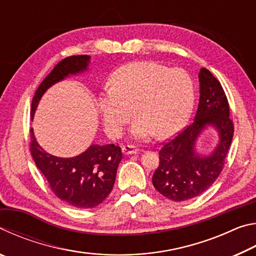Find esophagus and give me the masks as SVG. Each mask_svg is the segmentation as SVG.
<instances>
[{
  "instance_id": "esophagus-1",
  "label": "esophagus",
  "mask_w": 256,
  "mask_h": 256,
  "mask_svg": "<svg viewBox=\"0 0 256 256\" xmlns=\"http://www.w3.org/2000/svg\"><path fill=\"white\" fill-rule=\"evenodd\" d=\"M122 151H123L124 154H133L138 152V149L136 148V146L128 144V146H122Z\"/></svg>"
}]
</instances>
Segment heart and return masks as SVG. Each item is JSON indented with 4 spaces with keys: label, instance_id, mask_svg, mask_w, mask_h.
Masks as SVG:
<instances>
[{
    "label": "heart",
    "instance_id": "obj_1",
    "mask_svg": "<svg viewBox=\"0 0 256 256\" xmlns=\"http://www.w3.org/2000/svg\"><path fill=\"white\" fill-rule=\"evenodd\" d=\"M194 102V84L180 68L151 60H138L120 68L112 76V86L98 97L104 128L118 138L133 114L134 138H158L174 136L184 126Z\"/></svg>",
    "mask_w": 256,
    "mask_h": 256
}]
</instances>
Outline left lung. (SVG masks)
<instances>
[{"instance_id":"8db88e82","label":"left lung","mask_w":256,"mask_h":256,"mask_svg":"<svg viewBox=\"0 0 256 256\" xmlns=\"http://www.w3.org/2000/svg\"><path fill=\"white\" fill-rule=\"evenodd\" d=\"M200 102L194 122L164 144L159 150V166L152 176L154 188L164 198L180 202L196 198L218 178L224 166L234 136L229 104L220 82L202 68L198 73ZM208 126L220 133V144L209 156L195 152V141Z\"/></svg>"}]
</instances>
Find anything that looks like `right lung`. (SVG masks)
I'll return each mask as SVG.
<instances>
[{
	"mask_svg": "<svg viewBox=\"0 0 256 256\" xmlns=\"http://www.w3.org/2000/svg\"><path fill=\"white\" fill-rule=\"evenodd\" d=\"M90 56L73 55L56 64L36 90L32 102V118L38 102L47 89L70 74H78L88 68ZM30 152L34 164L60 200L81 209L97 206L112 192L116 172L122 160L118 146L94 144L84 154L73 158H60L46 152L34 138L30 128Z\"/></svg>",
	"mask_w": 256,
	"mask_h": 256,
	"instance_id": "right-lung-1",
	"label": "right lung"
}]
</instances>
